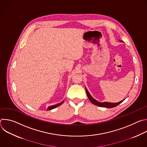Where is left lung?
Wrapping results in <instances>:
<instances>
[{
	"instance_id": "8db88e82",
	"label": "left lung",
	"mask_w": 147,
	"mask_h": 147,
	"mask_svg": "<svg viewBox=\"0 0 147 147\" xmlns=\"http://www.w3.org/2000/svg\"><path fill=\"white\" fill-rule=\"evenodd\" d=\"M121 42V40H120ZM86 93H87V95L88 96V98H89L90 100L94 105H95L96 106H98V107H104V108H114V107H116V106H117L118 105H119L120 103H121L124 99L117 102V103H111V102H99L98 101H97L96 100H95V99H94L92 96L91 95V94L89 93V92L88 91L87 89L86 88Z\"/></svg>"
}]
</instances>
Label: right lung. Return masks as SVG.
Segmentation results:
<instances>
[{
    "label": "right lung",
    "instance_id": "add662e5",
    "mask_svg": "<svg viewBox=\"0 0 147 147\" xmlns=\"http://www.w3.org/2000/svg\"><path fill=\"white\" fill-rule=\"evenodd\" d=\"M63 102H64V100H63L62 102H61L59 103H57V104H56V105H52V106L49 107L48 108V109H47V111H50V110H52V109H53L56 108V107H57L60 106V105H61Z\"/></svg>",
    "mask_w": 147,
    "mask_h": 147
}]
</instances>
